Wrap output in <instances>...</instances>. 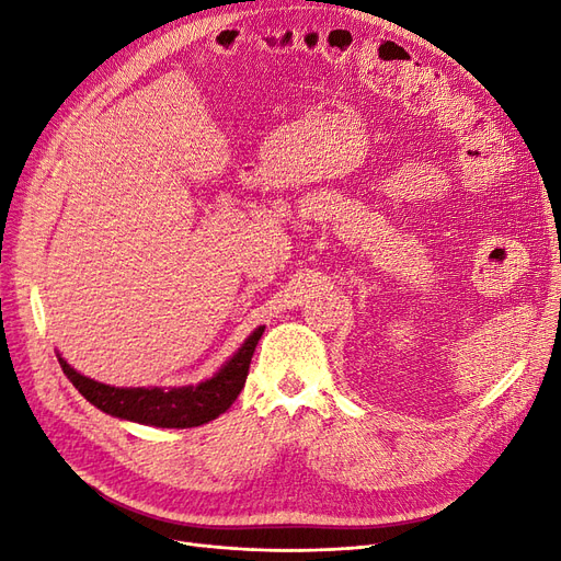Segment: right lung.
Masks as SVG:
<instances>
[{
	"label": "right lung",
	"mask_w": 561,
	"mask_h": 561,
	"mask_svg": "<svg viewBox=\"0 0 561 561\" xmlns=\"http://www.w3.org/2000/svg\"><path fill=\"white\" fill-rule=\"evenodd\" d=\"M264 328H257L248 342L239 348V353L217 371V375L198 386L186 388H114L89 377L79 375L62 358L60 367L72 381L79 393L87 398L98 410L112 416L128 419L135 423H147L157 428H194L203 426L219 414H225L233 400L239 398L241 388L245 386L248 369L254 346H257Z\"/></svg>",
	"instance_id": "1"
}]
</instances>
